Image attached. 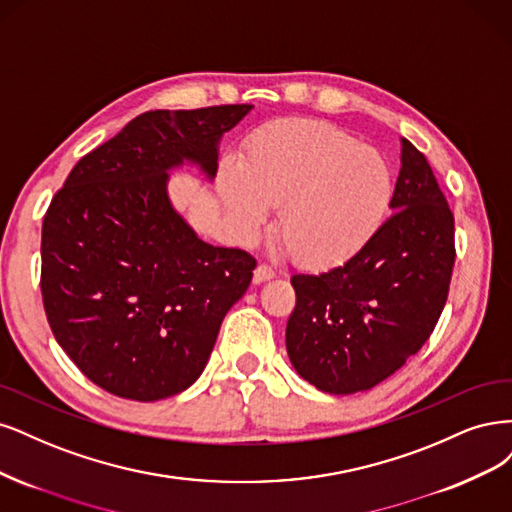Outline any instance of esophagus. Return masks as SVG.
I'll list each match as a JSON object with an SVG mask.
<instances>
[{
	"instance_id": "1",
	"label": "esophagus",
	"mask_w": 512,
	"mask_h": 512,
	"mask_svg": "<svg viewBox=\"0 0 512 512\" xmlns=\"http://www.w3.org/2000/svg\"><path fill=\"white\" fill-rule=\"evenodd\" d=\"M274 276H276V272L270 266H266V263H259L255 272H253V283L261 285V283H266V280H270Z\"/></svg>"
}]
</instances>
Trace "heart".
Listing matches in <instances>:
<instances>
[{"instance_id": "heart-1", "label": "heart", "mask_w": 512, "mask_h": 512, "mask_svg": "<svg viewBox=\"0 0 512 512\" xmlns=\"http://www.w3.org/2000/svg\"><path fill=\"white\" fill-rule=\"evenodd\" d=\"M219 195L236 232L253 238L278 206L276 236L300 266L349 261L383 227L393 197L385 155L315 119L263 125L240 163L219 168Z\"/></svg>"}]
</instances>
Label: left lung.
I'll list each match as a JSON object with an SVG mask.
<instances>
[{
  "label": "left lung",
  "instance_id": "1",
  "mask_svg": "<svg viewBox=\"0 0 512 512\" xmlns=\"http://www.w3.org/2000/svg\"><path fill=\"white\" fill-rule=\"evenodd\" d=\"M389 208L355 257L291 276L287 353L319 391L349 395L383 383L430 338L447 304L455 219L430 163L406 138Z\"/></svg>",
  "mask_w": 512,
  "mask_h": 512
}]
</instances>
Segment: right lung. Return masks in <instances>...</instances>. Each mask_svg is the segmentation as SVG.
I'll list each match as a JSON object with an SVG mask.
<instances>
[{
	"instance_id": "right-lung-1",
	"label": "right lung",
	"mask_w": 512,
	"mask_h": 512,
	"mask_svg": "<svg viewBox=\"0 0 512 512\" xmlns=\"http://www.w3.org/2000/svg\"><path fill=\"white\" fill-rule=\"evenodd\" d=\"M251 104L151 110L82 157L42 223V300L61 349L97 387L170 398L204 372L257 261L204 242L176 212L170 170L214 178Z\"/></svg>"
}]
</instances>
